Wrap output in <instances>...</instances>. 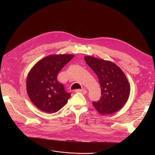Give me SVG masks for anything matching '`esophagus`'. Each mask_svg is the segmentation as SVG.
<instances>
[{
  "mask_svg": "<svg viewBox=\"0 0 155 155\" xmlns=\"http://www.w3.org/2000/svg\"><path fill=\"white\" fill-rule=\"evenodd\" d=\"M75 92L76 93H81L83 94H85L87 93V91L85 90H77L75 91Z\"/></svg>",
  "mask_w": 155,
  "mask_h": 155,
  "instance_id": "34e87169",
  "label": "esophagus"
}]
</instances>
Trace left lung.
I'll use <instances>...</instances> for the list:
<instances>
[{
    "instance_id": "left-lung-1",
    "label": "left lung",
    "mask_w": 155,
    "mask_h": 155,
    "mask_svg": "<svg viewBox=\"0 0 155 155\" xmlns=\"http://www.w3.org/2000/svg\"><path fill=\"white\" fill-rule=\"evenodd\" d=\"M84 60L98 77L101 96L93 105L102 115L112 114L121 109L130 94V85L121 69L112 62L92 56Z\"/></svg>"
}]
</instances>
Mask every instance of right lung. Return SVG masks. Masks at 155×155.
I'll return each instance as SVG.
<instances>
[{
    "label": "right lung",
    "mask_w": 155,
    "mask_h": 155,
    "mask_svg": "<svg viewBox=\"0 0 155 155\" xmlns=\"http://www.w3.org/2000/svg\"><path fill=\"white\" fill-rule=\"evenodd\" d=\"M72 54L51 55L39 61L29 72L26 82L27 92L31 102L40 110L55 113L67 104L71 93L65 91L57 79L64 66Z\"/></svg>",
    "instance_id": "1"
}]
</instances>
